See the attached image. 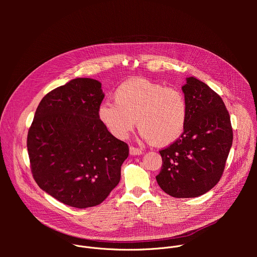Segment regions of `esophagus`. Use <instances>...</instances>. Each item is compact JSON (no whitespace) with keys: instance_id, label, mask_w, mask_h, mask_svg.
I'll return each instance as SVG.
<instances>
[{"instance_id":"obj_1","label":"esophagus","mask_w":257,"mask_h":257,"mask_svg":"<svg viewBox=\"0 0 257 257\" xmlns=\"http://www.w3.org/2000/svg\"><path fill=\"white\" fill-rule=\"evenodd\" d=\"M129 153H130L131 156H140V155H142V151L138 148H134V146H130Z\"/></svg>"}]
</instances>
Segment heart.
I'll list each match as a JSON object with an SVG mask.
<instances>
[{"label": "heart", "mask_w": 257, "mask_h": 257, "mask_svg": "<svg viewBox=\"0 0 257 257\" xmlns=\"http://www.w3.org/2000/svg\"><path fill=\"white\" fill-rule=\"evenodd\" d=\"M114 102H102L97 111L103 126L119 139H125L136 124L141 136L165 146L181 137L188 119V102L182 90L145 78L120 84Z\"/></svg>", "instance_id": "1"}]
</instances>
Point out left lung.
Returning a JSON list of instances; mask_svg holds the SVG:
<instances>
[{
	"label": "left lung",
	"mask_w": 257,
	"mask_h": 257,
	"mask_svg": "<svg viewBox=\"0 0 257 257\" xmlns=\"http://www.w3.org/2000/svg\"><path fill=\"white\" fill-rule=\"evenodd\" d=\"M182 90L188 102L186 127L179 139L160 151L163 165L156 179L167 194L191 198L206 193L221 179L233 129L222 97L208 85L188 77Z\"/></svg>",
	"instance_id": "1"
}]
</instances>
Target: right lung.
Masks as SVG:
<instances>
[{"instance_id": "add662e5", "label": "right lung", "mask_w": 257, "mask_h": 257, "mask_svg": "<svg viewBox=\"0 0 257 257\" xmlns=\"http://www.w3.org/2000/svg\"><path fill=\"white\" fill-rule=\"evenodd\" d=\"M101 83L76 78L41 100L27 134L32 176L64 204L98 205L119 184L129 148L99 121Z\"/></svg>"}]
</instances>
